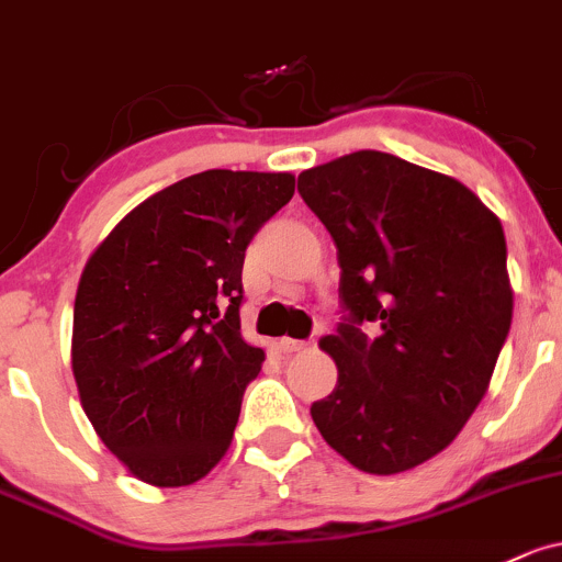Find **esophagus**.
Here are the masks:
<instances>
[{
  "instance_id": "1",
  "label": "esophagus",
  "mask_w": 562,
  "mask_h": 562,
  "mask_svg": "<svg viewBox=\"0 0 562 562\" xmlns=\"http://www.w3.org/2000/svg\"><path fill=\"white\" fill-rule=\"evenodd\" d=\"M279 348L283 353H297V351H305L307 342L305 340H294V337H281Z\"/></svg>"
}]
</instances>
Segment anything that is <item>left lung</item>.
Instances as JSON below:
<instances>
[{
	"mask_svg": "<svg viewBox=\"0 0 562 562\" xmlns=\"http://www.w3.org/2000/svg\"><path fill=\"white\" fill-rule=\"evenodd\" d=\"M297 190L337 246L346 313L318 342L337 385L313 424L361 472H407L491 385L515 305L504 227L458 179L375 149L307 168ZM364 321L381 327L372 341Z\"/></svg>",
	"mask_w": 562,
	"mask_h": 562,
	"instance_id": "obj_1",
	"label": "left lung"
}]
</instances>
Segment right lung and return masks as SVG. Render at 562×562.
Listing matches in <instances>:
<instances>
[{
	"label": "right lung",
	"instance_id": "right-lung-1",
	"mask_svg": "<svg viewBox=\"0 0 562 562\" xmlns=\"http://www.w3.org/2000/svg\"><path fill=\"white\" fill-rule=\"evenodd\" d=\"M292 195V173L211 168L138 203L90 255L71 372L101 442L147 485H192L231 448L265 361L240 335L246 246Z\"/></svg>",
	"mask_w": 562,
	"mask_h": 562
}]
</instances>
